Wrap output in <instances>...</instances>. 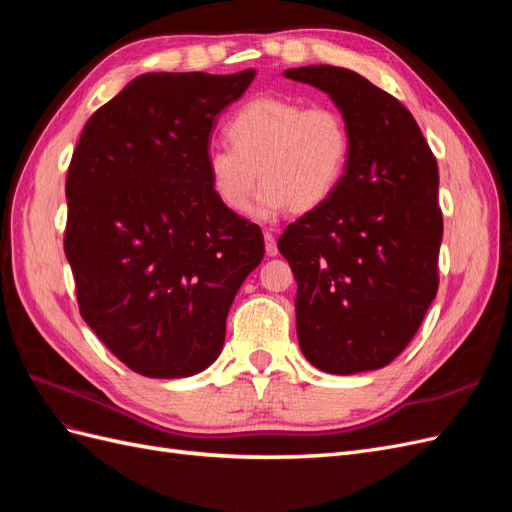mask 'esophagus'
I'll return each mask as SVG.
<instances>
[{"label":"esophagus","mask_w":512,"mask_h":512,"mask_svg":"<svg viewBox=\"0 0 512 512\" xmlns=\"http://www.w3.org/2000/svg\"><path fill=\"white\" fill-rule=\"evenodd\" d=\"M265 250H267V256H277V241L269 230H265Z\"/></svg>","instance_id":"34e87169"}]
</instances>
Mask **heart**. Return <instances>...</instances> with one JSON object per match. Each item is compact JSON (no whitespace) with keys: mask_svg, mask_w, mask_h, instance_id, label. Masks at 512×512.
Listing matches in <instances>:
<instances>
[{"mask_svg":"<svg viewBox=\"0 0 512 512\" xmlns=\"http://www.w3.org/2000/svg\"><path fill=\"white\" fill-rule=\"evenodd\" d=\"M228 145L207 151V175L220 203L247 211L262 188L254 215L271 220L290 209L314 211L342 183L352 136L346 117L333 106L260 96L245 102L226 123Z\"/></svg>","mask_w":512,"mask_h":512,"instance_id":"b5f03b06","label":"heart"}]
</instances>
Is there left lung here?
I'll use <instances>...</instances> for the list:
<instances>
[{
  "label": "left lung",
  "instance_id": "left-lung-1",
  "mask_svg": "<svg viewBox=\"0 0 512 512\" xmlns=\"http://www.w3.org/2000/svg\"><path fill=\"white\" fill-rule=\"evenodd\" d=\"M284 74L329 94L352 136L333 196L277 241L297 280L299 346L329 374L380 369L412 342L438 292V162L408 108L365 76L335 66Z\"/></svg>",
  "mask_w": 512,
  "mask_h": 512
}]
</instances>
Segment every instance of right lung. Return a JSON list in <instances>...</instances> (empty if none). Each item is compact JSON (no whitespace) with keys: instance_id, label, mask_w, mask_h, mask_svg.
Here are the masks:
<instances>
[{"instance_id":"right-lung-1","label":"right lung","mask_w":512,"mask_h":512,"mask_svg":"<svg viewBox=\"0 0 512 512\" xmlns=\"http://www.w3.org/2000/svg\"><path fill=\"white\" fill-rule=\"evenodd\" d=\"M254 76H136L72 153L64 250L76 301L141 376L185 378L218 359L232 299L265 256L260 226L226 209L207 175L215 117Z\"/></svg>"}]
</instances>
